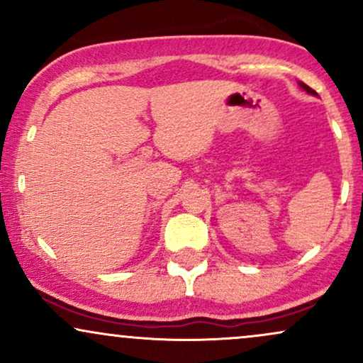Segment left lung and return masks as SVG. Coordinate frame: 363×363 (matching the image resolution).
<instances>
[{
    "label": "left lung",
    "instance_id": "8db88e82",
    "mask_svg": "<svg viewBox=\"0 0 363 363\" xmlns=\"http://www.w3.org/2000/svg\"><path fill=\"white\" fill-rule=\"evenodd\" d=\"M298 85H301V86H302V89L307 91V94H312V95H315V91H314V90H312V89H311V86H307V85H306V83H302V82H301V83H298Z\"/></svg>",
    "mask_w": 363,
    "mask_h": 363
}]
</instances>
